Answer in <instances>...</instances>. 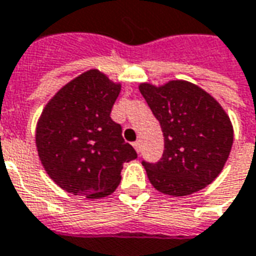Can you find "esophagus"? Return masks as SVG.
<instances>
[{
  "instance_id": "34e87169",
  "label": "esophagus",
  "mask_w": 256,
  "mask_h": 256,
  "mask_svg": "<svg viewBox=\"0 0 256 256\" xmlns=\"http://www.w3.org/2000/svg\"><path fill=\"white\" fill-rule=\"evenodd\" d=\"M133 146L136 148V151H137V152H140V151H141V142H140V141H136V142H133Z\"/></svg>"
}]
</instances>
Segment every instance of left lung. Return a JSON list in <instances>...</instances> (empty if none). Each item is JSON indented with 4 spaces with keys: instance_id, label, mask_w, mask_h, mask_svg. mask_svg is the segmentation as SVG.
Instances as JSON below:
<instances>
[{
    "instance_id": "1",
    "label": "left lung",
    "mask_w": 256,
    "mask_h": 256,
    "mask_svg": "<svg viewBox=\"0 0 256 256\" xmlns=\"http://www.w3.org/2000/svg\"><path fill=\"white\" fill-rule=\"evenodd\" d=\"M158 119L165 150L155 164L142 160L146 176L164 194L190 196L223 169L233 146V126L220 104L198 86L172 80L160 87L140 84Z\"/></svg>"
}]
</instances>
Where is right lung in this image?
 Listing matches in <instances>:
<instances>
[{"instance_id": "right-lung-1", "label": "right lung", "mask_w": 256, "mask_h": 256, "mask_svg": "<svg viewBox=\"0 0 256 256\" xmlns=\"http://www.w3.org/2000/svg\"><path fill=\"white\" fill-rule=\"evenodd\" d=\"M119 92L120 84L92 69L64 86L41 114L36 128L41 164L70 194L110 196L120 183L123 164L137 158L110 118Z\"/></svg>"}]
</instances>
